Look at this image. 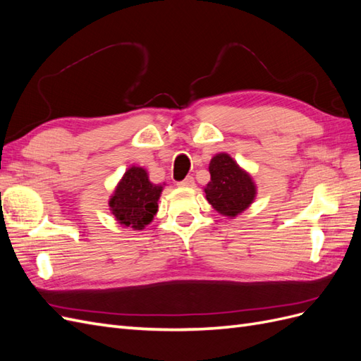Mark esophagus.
<instances>
[{
	"label": "esophagus",
	"instance_id": "1",
	"mask_svg": "<svg viewBox=\"0 0 361 361\" xmlns=\"http://www.w3.org/2000/svg\"><path fill=\"white\" fill-rule=\"evenodd\" d=\"M178 187H180V188H191V187H194V178L192 176L185 178L183 180L178 182Z\"/></svg>",
	"mask_w": 361,
	"mask_h": 361
}]
</instances>
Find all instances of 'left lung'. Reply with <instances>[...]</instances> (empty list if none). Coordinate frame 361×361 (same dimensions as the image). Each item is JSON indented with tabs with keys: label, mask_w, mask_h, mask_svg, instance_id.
I'll return each mask as SVG.
<instances>
[{
	"label": "left lung",
	"mask_w": 361,
	"mask_h": 361,
	"mask_svg": "<svg viewBox=\"0 0 361 361\" xmlns=\"http://www.w3.org/2000/svg\"><path fill=\"white\" fill-rule=\"evenodd\" d=\"M211 182L204 187L206 200L227 218H235L255 202L257 188L251 174L228 154H216L209 162Z\"/></svg>",
	"instance_id": "left-lung-1"
}]
</instances>
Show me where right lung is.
Instances as JSON below:
<instances>
[{"mask_svg":"<svg viewBox=\"0 0 361 361\" xmlns=\"http://www.w3.org/2000/svg\"><path fill=\"white\" fill-rule=\"evenodd\" d=\"M164 185L152 183L143 167H129L110 195V211L116 221L134 231H143L158 212V200Z\"/></svg>","mask_w":361,"mask_h":361,"instance_id":"obj_1","label":"right lung"}]
</instances>
